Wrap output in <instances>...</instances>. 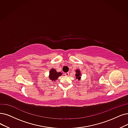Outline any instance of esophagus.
Returning <instances> with one entry per match:
<instances>
[{"instance_id":"1","label":"esophagus","mask_w":128,"mask_h":128,"mask_svg":"<svg viewBox=\"0 0 128 128\" xmlns=\"http://www.w3.org/2000/svg\"><path fill=\"white\" fill-rule=\"evenodd\" d=\"M64 74H65L66 76H68L69 74V72H66V73H64Z\"/></svg>"}]
</instances>
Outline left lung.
<instances>
[{"label":"left lung","instance_id":"left-lung-1","mask_svg":"<svg viewBox=\"0 0 128 128\" xmlns=\"http://www.w3.org/2000/svg\"><path fill=\"white\" fill-rule=\"evenodd\" d=\"M76 79H78V80H80L81 78V71L79 69H76Z\"/></svg>","mask_w":128,"mask_h":128}]
</instances>
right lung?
<instances>
[{
	"label": "right lung",
	"instance_id": "1",
	"mask_svg": "<svg viewBox=\"0 0 128 128\" xmlns=\"http://www.w3.org/2000/svg\"><path fill=\"white\" fill-rule=\"evenodd\" d=\"M62 75L61 72H58L56 69L52 68L49 71V79L53 82H54L57 80L59 76Z\"/></svg>",
	"mask_w": 128,
	"mask_h": 128
}]
</instances>
